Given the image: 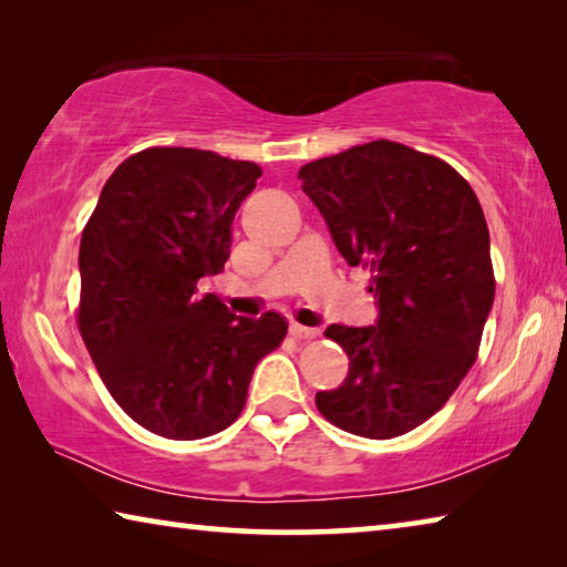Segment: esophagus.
<instances>
[{"instance_id":"34e87169","label":"esophagus","mask_w":567,"mask_h":567,"mask_svg":"<svg viewBox=\"0 0 567 567\" xmlns=\"http://www.w3.org/2000/svg\"><path fill=\"white\" fill-rule=\"evenodd\" d=\"M289 331H291L296 341H311V339H316V336H319V331L309 329V326H301V323H291Z\"/></svg>"}]
</instances>
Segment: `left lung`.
Masks as SVG:
<instances>
[{
    "mask_svg": "<svg viewBox=\"0 0 567 567\" xmlns=\"http://www.w3.org/2000/svg\"><path fill=\"white\" fill-rule=\"evenodd\" d=\"M303 194L349 266L373 271V326L326 329L349 375L316 393L326 421L395 439L441 411L478 355L495 278L471 184L441 158L379 138L301 166Z\"/></svg>",
    "mask_w": 567,
    "mask_h": 567,
    "instance_id": "obj_1",
    "label": "left lung"
}]
</instances>
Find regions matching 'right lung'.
I'll return each instance as SVG.
<instances>
[{"mask_svg":"<svg viewBox=\"0 0 567 567\" xmlns=\"http://www.w3.org/2000/svg\"><path fill=\"white\" fill-rule=\"evenodd\" d=\"M261 168L184 146L116 166L79 246V333L128 419L196 441L244 411L256 363L286 336L284 316H234L198 278L224 268L231 224Z\"/></svg>","mask_w":567,"mask_h":567,"instance_id":"1","label":"right lung"}]
</instances>
